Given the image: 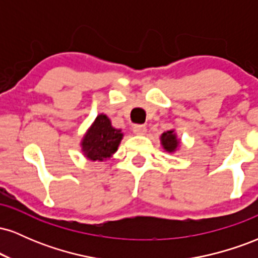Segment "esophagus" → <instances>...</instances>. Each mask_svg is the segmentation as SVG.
Instances as JSON below:
<instances>
[{
  "label": "esophagus",
  "mask_w": 258,
  "mask_h": 258,
  "mask_svg": "<svg viewBox=\"0 0 258 258\" xmlns=\"http://www.w3.org/2000/svg\"><path fill=\"white\" fill-rule=\"evenodd\" d=\"M133 133L137 136H144L147 133V127L144 125H135L133 126Z\"/></svg>",
  "instance_id": "1"
}]
</instances>
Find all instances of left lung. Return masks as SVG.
Wrapping results in <instances>:
<instances>
[{
	"mask_svg": "<svg viewBox=\"0 0 258 258\" xmlns=\"http://www.w3.org/2000/svg\"><path fill=\"white\" fill-rule=\"evenodd\" d=\"M160 142H161V146L164 148L165 152L172 154L176 153L177 150H179L180 144V139L177 137V133L174 130H168V131L164 132L161 136H160Z\"/></svg>",
	"mask_w": 258,
	"mask_h": 258,
	"instance_id": "left-lung-1",
	"label": "left lung"
}]
</instances>
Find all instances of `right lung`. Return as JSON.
Instances as JSON below:
<instances>
[{
  "label": "right lung",
  "instance_id": "obj_1",
  "mask_svg": "<svg viewBox=\"0 0 258 258\" xmlns=\"http://www.w3.org/2000/svg\"><path fill=\"white\" fill-rule=\"evenodd\" d=\"M123 133L115 128L105 114H99L80 142L82 155L91 161H106L117 152Z\"/></svg>",
  "mask_w": 258,
  "mask_h": 258
}]
</instances>
